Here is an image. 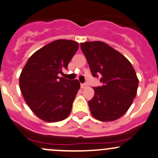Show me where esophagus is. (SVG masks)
<instances>
[{
	"instance_id": "obj_1",
	"label": "esophagus",
	"mask_w": 158,
	"mask_h": 158,
	"mask_svg": "<svg viewBox=\"0 0 158 158\" xmlns=\"http://www.w3.org/2000/svg\"><path fill=\"white\" fill-rule=\"evenodd\" d=\"M86 85H86L85 83H81V85H80L81 89H85V88L86 87Z\"/></svg>"
}]
</instances>
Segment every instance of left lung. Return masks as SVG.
<instances>
[{
    "instance_id": "left-lung-1",
    "label": "left lung",
    "mask_w": 158,
    "mask_h": 158,
    "mask_svg": "<svg viewBox=\"0 0 158 158\" xmlns=\"http://www.w3.org/2000/svg\"><path fill=\"white\" fill-rule=\"evenodd\" d=\"M94 77L101 76V85L94 87L89 101L92 116L100 121H114L130 107L137 92L139 79L131 63L102 41L81 43Z\"/></svg>"
}]
</instances>
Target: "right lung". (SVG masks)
<instances>
[{
  "label": "right lung",
  "instance_id": "right-lung-1",
  "mask_svg": "<svg viewBox=\"0 0 158 158\" xmlns=\"http://www.w3.org/2000/svg\"><path fill=\"white\" fill-rule=\"evenodd\" d=\"M79 48L72 40L59 39L44 46L28 60L19 76V88L26 104L46 122L64 120L69 115L80 88L77 79L59 77Z\"/></svg>",
  "mask_w": 158,
  "mask_h": 158
}]
</instances>
